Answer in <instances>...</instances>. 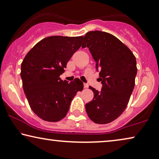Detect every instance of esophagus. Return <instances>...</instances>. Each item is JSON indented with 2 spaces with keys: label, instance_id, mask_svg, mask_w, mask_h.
<instances>
[{
  "label": "esophagus",
  "instance_id": "esophagus-1",
  "mask_svg": "<svg viewBox=\"0 0 159 159\" xmlns=\"http://www.w3.org/2000/svg\"><path fill=\"white\" fill-rule=\"evenodd\" d=\"M84 86L85 89H87V88L89 87V84H84Z\"/></svg>",
  "mask_w": 159,
  "mask_h": 159
}]
</instances>
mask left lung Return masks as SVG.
Masks as SVG:
<instances>
[{
  "instance_id": "obj_1",
  "label": "left lung",
  "mask_w": 159,
  "mask_h": 159,
  "mask_svg": "<svg viewBox=\"0 0 159 159\" xmlns=\"http://www.w3.org/2000/svg\"><path fill=\"white\" fill-rule=\"evenodd\" d=\"M86 47L96 62L103 85L100 92L89 86L93 98L86 104V113L96 124H108L119 117L129 103L137 73L136 57L116 37L100 30L87 33L82 45Z\"/></svg>"
}]
</instances>
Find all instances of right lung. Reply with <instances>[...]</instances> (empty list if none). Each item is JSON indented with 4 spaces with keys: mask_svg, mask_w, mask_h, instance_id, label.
<instances>
[{
    "mask_svg": "<svg viewBox=\"0 0 159 159\" xmlns=\"http://www.w3.org/2000/svg\"><path fill=\"white\" fill-rule=\"evenodd\" d=\"M83 36L54 35L45 38L33 47L21 63L23 88L30 107L41 119H63L78 91L84 89L79 79L62 80L67 63L81 46Z\"/></svg>",
    "mask_w": 159,
    "mask_h": 159,
    "instance_id": "1",
    "label": "right lung"
}]
</instances>
